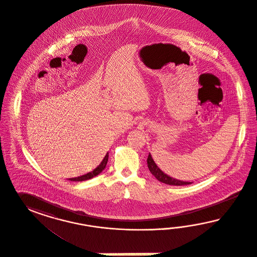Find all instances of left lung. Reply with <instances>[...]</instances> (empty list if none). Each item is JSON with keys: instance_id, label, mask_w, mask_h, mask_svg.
Returning <instances> with one entry per match:
<instances>
[{"instance_id": "1", "label": "left lung", "mask_w": 257, "mask_h": 257, "mask_svg": "<svg viewBox=\"0 0 257 257\" xmlns=\"http://www.w3.org/2000/svg\"><path fill=\"white\" fill-rule=\"evenodd\" d=\"M147 164H148L149 171H151V173L159 182H162L164 184H167V185H170V186H186V185L192 184L191 182H185V181H181V180L172 178L171 176H169L168 174H166L165 172H163L158 168V166L154 161L151 154H149Z\"/></svg>"}]
</instances>
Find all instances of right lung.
<instances>
[{"label":"right lung","instance_id":"add662e5","mask_svg":"<svg viewBox=\"0 0 257 257\" xmlns=\"http://www.w3.org/2000/svg\"><path fill=\"white\" fill-rule=\"evenodd\" d=\"M107 161H108V153L106 154V156H104V158L102 159L101 164L91 172H88L86 174H84V175L79 176V177H75V178H70L69 180L70 181H75V182H82V181L91 179V178H93L95 176H97L98 174H100L101 171L105 169V166L107 164Z\"/></svg>","mask_w":257,"mask_h":257}]
</instances>
